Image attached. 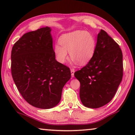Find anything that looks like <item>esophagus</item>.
<instances>
[{"label":"esophagus","mask_w":135,"mask_h":135,"mask_svg":"<svg viewBox=\"0 0 135 135\" xmlns=\"http://www.w3.org/2000/svg\"><path fill=\"white\" fill-rule=\"evenodd\" d=\"M74 72H75V70L74 69H71V77H74Z\"/></svg>","instance_id":"esophagus-1"}]
</instances>
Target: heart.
Returning a JSON list of instances; mask_svg holds the SVG:
<instances>
[{"instance_id":"1","label":"heart","mask_w":135,"mask_h":135,"mask_svg":"<svg viewBox=\"0 0 135 135\" xmlns=\"http://www.w3.org/2000/svg\"><path fill=\"white\" fill-rule=\"evenodd\" d=\"M59 44L54 47L55 54L59 62L64 64L68 58V52L73 62L81 65L88 64L94 56L97 43L92 34L83 30H77L64 35Z\"/></svg>"}]
</instances>
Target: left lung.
<instances>
[{
	"instance_id": "left-lung-1",
	"label": "left lung",
	"mask_w": 135,
	"mask_h": 135,
	"mask_svg": "<svg viewBox=\"0 0 135 135\" xmlns=\"http://www.w3.org/2000/svg\"><path fill=\"white\" fill-rule=\"evenodd\" d=\"M123 75L122 50L107 32L100 30L93 58L74 73L75 77L80 83V98L83 105L98 108L110 102Z\"/></svg>"
}]
</instances>
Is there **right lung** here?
Instances as JSON below:
<instances>
[{"label": "right lung", "mask_w": 135, "mask_h": 135, "mask_svg": "<svg viewBox=\"0 0 135 135\" xmlns=\"http://www.w3.org/2000/svg\"><path fill=\"white\" fill-rule=\"evenodd\" d=\"M51 31L46 27L24 34L11 52V73L18 91L28 104L41 109L58 104L71 78L70 68L55 59Z\"/></svg>", "instance_id": "right-lung-1"}]
</instances>
